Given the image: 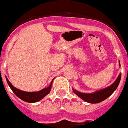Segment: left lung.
Wrapping results in <instances>:
<instances>
[{
	"label": "left lung",
	"mask_w": 128,
	"mask_h": 128,
	"mask_svg": "<svg viewBox=\"0 0 128 128\" xmlns=\"http://www.w3.org/2000/svg\"><path fill=\"white\" fill-rule=\"evenodd\" d=\"M119 65H120V63ZM121 74V73L119 74L117 79L111 85L109 86L108 87L105 88L104 89L100 90L98 91H96L93 93H83L77 91L74 88H72V90L74 93H75V94L77 95L78 97H80V98L82 99L86 102L92 103V104L99 103L108 98L116 90V89L119 85L120 82Z\"/></svg>",
	"instance_id": "obj_1"
}]
</instances>
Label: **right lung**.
I'll return each instance as SVG.
<instances>
[{"instance_id":"1","label":"right lung","mask_w":128,"mask_h":128,"mask_svg":"<svg viewBox=\"0 0 128 128\" xmlns=\"http://www.w3.org/2000/svg\"><path fill=\"white\" fill-rule=\"evenodd\" d=\"M6 79L7 83L9 85L11 90L18 98H20L21 100L25 101V102H27L34 103L41 100L42 99L44 98L47 94H48L50 92V90L52 89V82H53V80H54V78H53V80H52V82H51L50 85L48 87L41 90L38 92H26L19 90L18 88H16V87H14L6 77Z\"/></svg>"}]
</instances>
